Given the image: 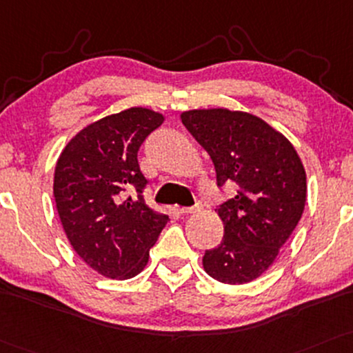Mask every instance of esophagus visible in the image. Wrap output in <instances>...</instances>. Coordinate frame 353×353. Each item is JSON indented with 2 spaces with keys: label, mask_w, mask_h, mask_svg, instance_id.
Masks as SVG:
<instances>
[{
  "label": "esophagus",
  "mask_w": 353,
  "mask_h": 353,
  "mask_svg": "<svg viewBox=\"0 0 353 353\" xmlns=\"http://www.w3.org/2000/svg\"><path fill=\"white\" fill-rule=\"evenodd\" d=\"M202 209H203V203L197 202L192 207H181L179 212H181V214H197V212H201Z\"/></svg>",
  "instance_id": "34e87169"
}]
</instances>
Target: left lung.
I'll list each match as a JSON object with an SVG mask.
<instances>
[{
	"label": "left lung",
	"instance_id": "1",
	"mask_svg": "<svg viewBox=\"0 0 353 353\" xmlns=\"http://www.w3.org/2000/svg\"><path fill=\"white\" fill-rule=\"evenodd\" d=\"M181 120L210 154L219 188L228 181L239 185L235 197L215 209L225 233L203 254V270L225 284L253 281L273 265L301 220L304 165L286 136L252 113L189 110Z\"/></svg>",
	"mask_w": 353,
	"mask_h": 353
}]
</instances>
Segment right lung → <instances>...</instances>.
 Returning <instances> with one entry per match:
<instances>
[{"label":"right lung","instance_id":"add662e5","mask_svg":"<svg viewBox=\"0 0 353 353\" xmlns=\"http://www.w3.org/2000/svg\"><path fill=\"white\" fill-rule=\"evenodd\" d=\"M164 117L133 107L85 126L67 143L54 172V197L72 248L113 279L141 273L169 217L143 197L138 151ZM130 192H136L131 198Z\"/></svg>","mask_w":353,"mask_h":353}]
</instances>
